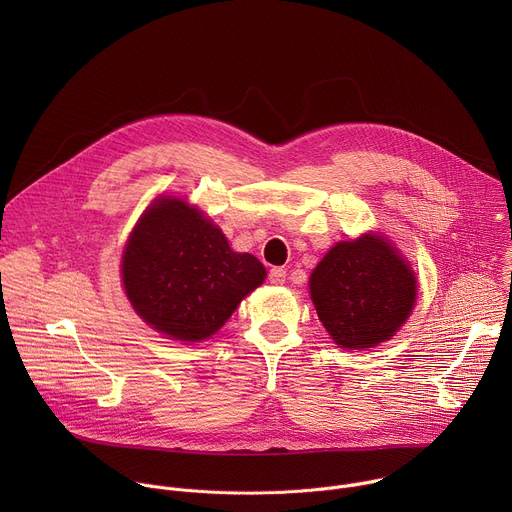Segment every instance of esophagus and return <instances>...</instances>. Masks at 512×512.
Returning <instances> with one entry per match:
<instances>
[{
  "label": "esophagus",
  "instance_id": "obj_1",
  "mask_svg": "<svg viewBox=\"0 0 512 512\" xmlns=\"http://www.w3.org/2000/svg\"><path fill=\"white\" fill-rule=\"evenodd\" d=\"M285 277H287V271H285L283 267H273V269H269V281H271V283L279 285V283L285 281Z\"/></svg>",
  "mask_w": 512,
  "mask_h": 512
}]
</instances>
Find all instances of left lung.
<instances>
[{
  "mask_svg": "<svg viewBox=\"0 0 512 512\" xmlns=\"http://www.w3.org/2000/svg\"><path fill=\"white\" fill-rule=\"evenodd\" d=\"M318 318L342 348L389 340L415 306V273L379 235L334 245L310 277Z\"/></svg>",
  "mask_w": 512,
  "mask_h": 512,
  "instance_id": "left-lung-1",
  "label": "left lung"
}]
</instances>
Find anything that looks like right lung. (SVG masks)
I'll list each match as a JSON object with an SVG mask.
<instances>
[{
  "instance_id": "1",
  "label": "right lung",
  "mask_w": 512,
  "mask_h": 512,
  "mask_svg": "<svg viewBox=\"0 0 512 512\" xmlns=\"http://www.w3.org/2000/svg\"><path fill=\"white\" fill-rule=\"evenodd\" d=\"M121 273L135 312L184 342L214 334L265 279L257 257L235 253L221 229L178 198H160L141 216Z\"/></svg>"
}]
</instances>
